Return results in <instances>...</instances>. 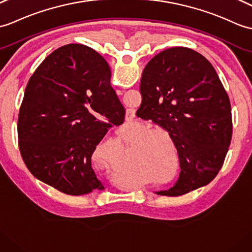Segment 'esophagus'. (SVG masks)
<instances>
[{"mask_svg":"<svg viewBox=\"0 0 252 252\" xmlns=\"http://www.w3.org/2000/svg\"><path fill=\"white\" fill-rule=\"evenodd\" d=\"M134 117H135V112L133 109H126V121H131Z\"/></svg>","mask_w":252,"mask_h":252,"instance_id":"obj_1","label":"esophagus"}]
</instances>
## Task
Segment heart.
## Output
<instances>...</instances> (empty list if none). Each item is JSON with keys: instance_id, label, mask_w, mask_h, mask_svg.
<instances>
[{"instance_id": "heart-1", "label": "heart", "mask_w": 252, "mask_h": 252, "mask_svg": "<svg viewBox=\"0 0 252 252\" xmlns=\"http://www.w3.org/2000/svg\"><path fill=\"white\" fill-rule=\"evenodd\" d=\"M140 162H143L145 166L151 168L153 173L158 175V176H166L168 173L167 163L164 160V158L162 157L159 148H157V146H154L150 153L140 159Z\"/></svg>"}]
</instances>
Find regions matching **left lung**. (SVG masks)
Segmentation results:
<instances>
[{
	"mask_svg": "<svg viewBox=\"0 0 252 252\" xmlns=\"http://www.w3.org/2000/svg\"><path fill=\"white\" fill-rule=\"evenodd\" d=\"M136 112L169 133L176 146L180 175L160 195L179 196L208 185L221 169L232 139L229 96L205 57L186 47L155 56L140 79Z\"/></svg>",
	"mask_w": 252,
	"mask_h": 252,
	"instance_id": "1",
	"label": "left lung"
}]
</instances>
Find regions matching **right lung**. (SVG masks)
Segmentation results:
<instances>
[{
  "label": "right lung",
  "mask_w": 252,
  "mask_h": 252,
  "mask_svg": "<svg viewBox=\"0 0 252 252\" xmlns=\"http://www.w3.org/2000/svg\"><path fill=\"white\" fill-rule=\"evenodd\" d=\"M125 115L104 58L85 45L62 46L39 64L26 87L18 116L22 160L35 178L65 194L104 190L91 157Z\"/></svg>",
  "instance_id": "obj_1"
}]
</instances>
